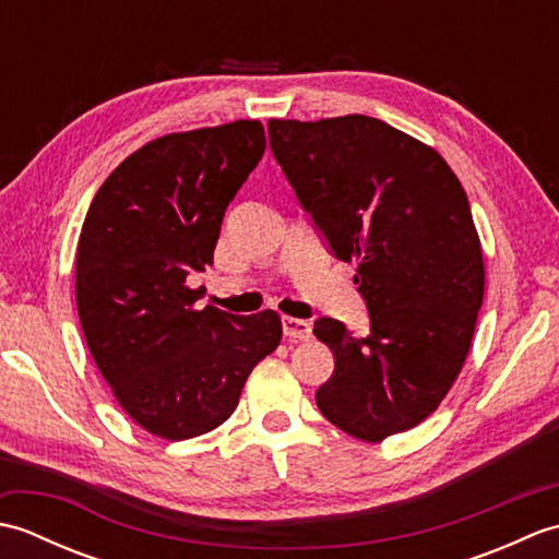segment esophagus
Here are the masks:
<instances>
[{
	"label": "esophagus",
	"mask_w": 559,
	"mask_h": 559,
	"mask_svg": "<svg viewBox=\"0 0 559 559\" xmlns=\"http://www.w3.org/2000/svg\"><path fill=\"white\" fill-rule=\"evenodd\" d=\"M281 326H283V336L295 338V341H307L312 336V326L305 319H295V317H281Z\"/></svg>",
	"instance_id": "esophagus-1"
}]
</instances>
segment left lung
Returning a JSON list of instances; mask_svg holds the SVG:
<instances>
[{
  "label": "left lung",
  "mask_w": 559,
  "mask_h": 559,
  "mask_svg": "<svg viewBox=\"0 0 559 559\" xmlns=\"http://www.w3.org/2000/svg\"><path fill=\"white\" fill-rule=\"evenodd\" d=\"M269 144L331 254L355 261L370 329L314 322L334 353L324 418L365 442L411 430L459 377L483 305V249L459 177L418 139L367 115L271 120Z\"/></svg>",
  "instance_id": "1"
}]
</instances>
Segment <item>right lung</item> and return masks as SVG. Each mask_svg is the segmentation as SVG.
<instances>
[{
	"label": "right lung",
	"mask_w": 559,
	"mask_h": 559,
	"mask_svg": "<svg viewBox=\"0 0 559 559\" xmlns=\"http://www.w3.org/2000/svg\"><path fill=\"white\" fill-rule=\"evenodd\" d=\"M264 148L257 120L160 136L117 165L83 221V336L124 413L156 437L177 442L228 420L281 343L273 310H197L201 293L187 286L213 264L225 209Z\"/></svg>",
	"instance_id": "obj_1"
}]
</instances>
